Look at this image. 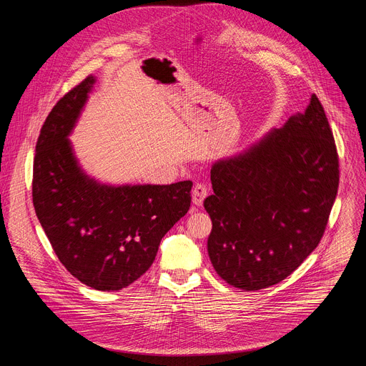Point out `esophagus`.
<instances>
[{
	"mask_svg": "<svg viewBox=\"0 0 366 366\" xmlns=\"http://www.w3.org/2000/svg\"><path fill=\"white\" fill-rule=\"evenodd\" d=\"M207 194H208V187L202 182H197L195 187L192 188V204L195 207H201Z\"/></svg>",
	"mask_w": 366,
	"mask_h": 366,
	"instance_id": "1",
	"label": "esophagus"
}]
</instances>
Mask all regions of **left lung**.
<instances>
[{
	"instance_id": "left-lung-1",
	"label": "left lung",
	"mask_w": 366,
	"mask_h": 366,
	"mask_svg": "<svg viewBox=\"0 0 366 366\" xmlns=\"http://www.w3.org/2000/svg\"><path fill=\"white\" fill-rule=\"evenodd\" d=\"M204 199L216 272L244 291L291 275L320 243L339 188V154L317 95L259 143L212 168Z\"/></svg>"
}]
</instances>
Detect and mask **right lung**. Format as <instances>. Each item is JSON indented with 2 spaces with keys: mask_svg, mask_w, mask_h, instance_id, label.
Listing matches in <instances>:
<instances>
[{
  "mask_svg": "<svg viewBox=\"0 0 366 366\" xmlns=\"http://www.w3.org/2000/svg\"><path fill=\"white\" fill-rule=\"evenodd\" d=\"M94 82L86 76L46 117L31 194L36 216L68 272L94 290L119 291L150 268L162 237L187 214L192 182L109 187L81 171L68 134Z\"/></svg>",
  "mask_w": 366,
  "mask_h": 366,
  "instance_id": "obj_1",
  "label": "right lung"
}]
</instances>
